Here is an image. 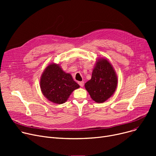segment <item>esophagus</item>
I'll list each match as a JSON object with an SVG mask.
<instances>
[{
  "instance_id": "obj_1",
  "label": "esophagus",
  "mask_w": 156,
  "mask_h": 156,
  "mask_svg": "<svg viewBox=\"0 0 156 156\" xmlns=\"http://www.w3.org/2000/svg\"><path fill=\"white\" fill-rule=\"evenodd\" d=\"M78 84L80 85V87H83L84 86V81H79L78 82Z\"/></svg>"
}]
</instances>
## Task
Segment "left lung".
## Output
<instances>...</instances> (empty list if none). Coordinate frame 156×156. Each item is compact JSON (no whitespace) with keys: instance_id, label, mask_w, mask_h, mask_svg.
Wrapping results in <instances>:
<instances>
[{"instance_id":"left-lung-1","label":"left lung","mask_w":156,"mask_h":156,"mask_svg":"<svg viewBox=\"0 0 156 156\" xmlns=\"http://www.w3.org/2000/svg\"><path fill=\"white\" fill-rule=\"evenodd\" d=\"M118 76L112 64L108 59L99 58L96 61L92 78L85 84V88L92 100L103 103L115 92Z\"/></svg>"}]
</instances>
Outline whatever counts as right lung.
<instances>
[{
  "mask_svg": "<svg viewBox=\"0 0 156 156\" xmlns=\"http://www.w3.org/2000/svg\"><path fill=\"white\" fill-rule=\"evenodd\" d=\"M40 87L45 97L57 104L66 102L71 93L80 88L71 74L65 73L59 64L55 63L45 68L40 77Z\"/></svg>",
  "mask_w": 156,
  "mask_h": 156,
  "instance_id": "add662e5",
  "label": "right lung"
}]
</instances>
